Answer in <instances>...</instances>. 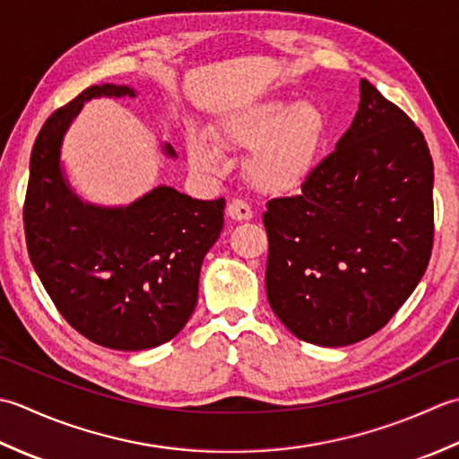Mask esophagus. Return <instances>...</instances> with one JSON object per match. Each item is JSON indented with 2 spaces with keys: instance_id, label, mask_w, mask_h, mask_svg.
Returning a JSON list of instances; mask_svg holds the SVG:
<instances>
[{
  "instance_id": "1",
  "label": "esophagus",
  "mask_w": 459,
  "mask_h": 459,
  "mask_svg": "<svg viewBox=\"0 0 459 459\" xmlns=\"http://www.w3.org/2000/svg\"><path fill=\"white\" fill-rule=\"evenodd\" d=\"M228 216L236 221H247L254 218V212H251V205L243 200H231L228 204Z\"/></svg>"
}]
</instances>
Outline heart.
Returning a JSON list of instances; mask_svg holds the SVG:
<instances>
[{
  "label": "heart",
  "mask_w": 459,
  "mask_h": 459,
  "mask_svg": "<svg viewBox=\"0 0 459 459\" xmlns=\"http://www.w3.org/2000/svg\"><path fill=\"white\" fill-rule=\"evenodd\" d=\"M326 120L311 102L264 100L223 117L213 140L221 151L251 152L247 174L265 194L293 192L308 180L319 160ZM205 136H194L188 156L202 172H218L221 152Z\"/></svg>",
  "instance_id": "obj_1"
}]
</instances>
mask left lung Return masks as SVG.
Wrapping results in <instances>:
<instances>
[{"instance_id": "8db88e82", "label": "left lung", "mask_w": 459, "mask_h": 459, "mask_svg": "<svg viewBox=\"0 0 459 459\" xmlns=\"http://www.w3.org/2000/svg\"><path fill=\"white\" fill-rule=\"evenodd\" d=\"M434 162L404 110L360 81L359 110L301 194L267 202V299L297 339L347 347L385 326L434 243Z\"/></svg>"}]
</instances>
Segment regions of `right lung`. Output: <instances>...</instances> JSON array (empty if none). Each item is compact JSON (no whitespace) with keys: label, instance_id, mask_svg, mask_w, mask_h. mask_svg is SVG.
<instances>
[{"label":"right lung","instance_id":"obj_1","mask_svg":"<svg viewBox=\"0 0 459 459\" xmlns=\"http://www.w3.org/2000/svg\"><path fill=\"white\" fill-rule=\"evenodd\" d=\"M134 95L126 85H92L55 110L35 138L23 205L27 251L45 291L74 331L115 351L154 349L184 329L226 205L158 186L125 208H100L71 190L61 144L82 102ZM164 152L176 156L170 144Z\"/></svg>","mask_w":459,"mask_h":459}]
</instances>
